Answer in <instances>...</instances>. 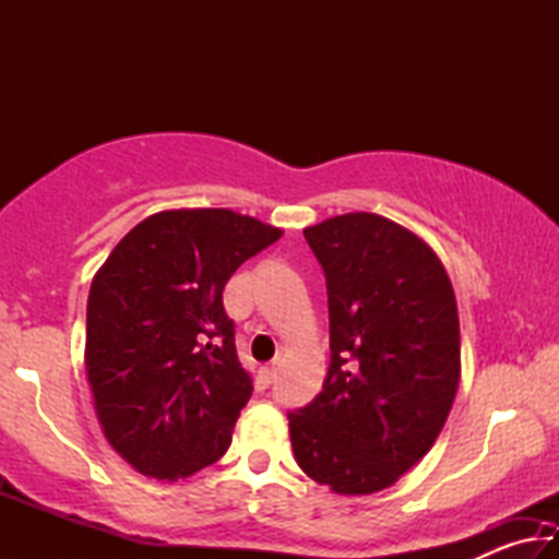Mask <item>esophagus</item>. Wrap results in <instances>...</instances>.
Listing matches in <instances>:
<instances>
[{
	"instance_id": "obj_1",
	"label": "esophagus",
	"mask_w": 559,
	"mask_h": 559,
	"mask_svg": "<svg viewBox=\"0 0 559 559\" xmlns=\"http://www.w3.org/2000/svg\"><path fill=\"white\" fill-rule=\"evenodd\" d=\"M259 380H261V384H271L273 380H276V365H263L259 372Z\"/></svg>"
}]
</instances>
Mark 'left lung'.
I'll return each mask as SVG.
<instances>
[{
	"mask_svg": "<svg viewBox=\"0 0 559 559\" xmlns=\"http://www.w3.org/2000/svg\"><path fill=\"white\" fill-rule=\"evenodd\" d=\"M325 271L330 367L288 414L293 456L337 496H370L424 459L461 380L459 308L437 251L372 212L302 229Z\"/></svg>",
	"mask_w": 559,
	"mask_h": 559,
	"instance_id": "left-lung-1",
	"label": "left lung"
}]
</instances>
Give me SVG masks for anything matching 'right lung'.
I'll use <instances>...</instances> for the list:
<instances>
[{"label":"right lung","mask_w":559,"mask_h":559,"mask_svg":"<svg viewBox=\"0 0 559 559\" xmlns=\"http://www.w3.org/2000/svg\"><path fill=\"white\" fill-rule=\"evenodd\" d=\"M283 229L231 210H165L91 283L86 372L103 437L132 468L187 478L219 461L253 392L222 293Z\"/></svg>","instance_id":"right-lung-1"}]
</instances>
